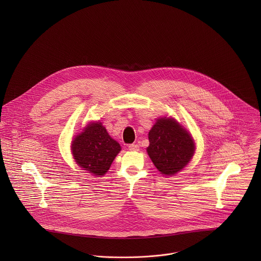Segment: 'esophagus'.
Segmentation results:
<instances>
[{"mask_svg":"<svg viewBox=\"0 0 261 261\" xmlns=\"http://www.w3.org/2000/svg\"><path fill=\"white\" fill-rule=\"evenodd\" d=\"M128 149L132 150V151H137V150L140 149V146L138 144H130L128 146Z\"/></svg>","mask_w":261,"mask_h":261,"instance_id":"1","label":"esophagus"}]
</instances>
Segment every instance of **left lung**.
I'll return each mask as SVG.
<instances>
[{
	"instance_id": "obj_1",
	"label": "left lung",
	"mask_w": 261,
	"mask_h": 261,
	"mask_svg": "<svg viewBox=\"0 0 261 261\" xmlns=\"http://www.w3.org/2000/svg\"><path fill=\"white\" fill-rule=\"evenodd\" d=\"M148 153L164 175H175L192 159L195 145L191 136L172 118L158 119L149 133Z\"/></svg>"
}]
</instances>
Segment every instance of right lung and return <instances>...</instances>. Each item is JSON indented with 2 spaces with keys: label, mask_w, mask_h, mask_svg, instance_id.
I'll return each mask as SVG.
<instances>
[{
  "label": "right lung",
  "mask_w": 261,
  "mask_h": 261,
  "mask_svg": "<svg viewBox=\"0 0 261 261\" xmlns=\"http://www.w3.org/2000/svg\"><path fill=\"white\" fill-rule=\"evenodd\" d=\"M120 150L100 122L89 124L75 138L72 153L78 166L95 176L105 175Z\"/></svg>",
  "instance_id": "obj_1"
}]
</instances>
